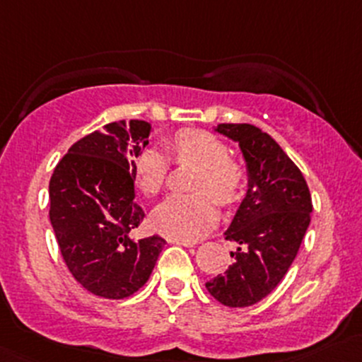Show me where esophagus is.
I'll return each mask as SVG.
<instances>
[{"label":"esophagus","instance_id":"1","mask_svg":"<svg viewBox=\"0 0 362 362\" xmlns=\"http://www.w3.org/2000/svg\"><path fill=\"white\" fill-rule=\"evenodd\" d=\"M170 243H177V245H182V247H194L196 242H192V240H175V238H170Z\"/></svg>","mask_w":362,"mask_h":362}]
</instances>
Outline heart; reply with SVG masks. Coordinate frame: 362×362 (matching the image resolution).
Wrapping results in <instances>:
<instances>
[{"label": "heart", "instance_id": "1", "mask_svg": "<svg viewBox=\"0 0 362 362\" xmlns=\"http://www.w3.org/2000/svg\"><path fill=\"white\" fill-rule=\"evenodd\" d=\"M171 152L177 163H196L199 170L192 180L194 194H177L159 204L154 226L175 240H196L217 222V203H235L240 198L245 173L229 158V148L214 134L202 129H182L171 138ZM171 170V158L159 147H145L133 160L136 185L147 196L159 194Z\"/></svg>", "mask_w": 362, "mask_h": 362}]
</instances>
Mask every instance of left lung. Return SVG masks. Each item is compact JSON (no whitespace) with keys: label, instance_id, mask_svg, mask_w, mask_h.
Here are the masks:
<instances>
[{"label":"left lung","instance_id":"8db88e82","mask_svg":"<svg viewBox=\"0 0 362 362\" xmlns=\"http://www.w3.org/2000/svg\"><path fill=\"white\" fill-rule=\"evenodd\" d=\"M217 133L238 141L249 171V191L226 229L238 243L235 262L206 282L208 293L231 308L266 298L293 264L312 214V196L299 168L279 144L252 124H218Z\"/></svg>","mask_w":362,"mask_h":362}]
</instances>
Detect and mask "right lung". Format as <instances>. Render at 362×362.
I'll use <instances>...</instances> for the list:
<instances>
[{
  "mask_svg": "<svg viewBox=\"0 0 362 362\" xmlns=\"http://www.w3.org/2000/svg\"><path fill=\"white\" fill-rule=\"evenodd\" d=\"M145 120L110 122L69 147L49 184L50 224L69 273L89 293L124 299L151 276L166 245L133 240L145 214L134 202L133 160L148 145Z\"/></svg>",
  "mask_w": 362,
  "mask_h": 362,
  "instance_id": "1",
  "label": "right lung"
}]
</instances>
